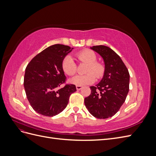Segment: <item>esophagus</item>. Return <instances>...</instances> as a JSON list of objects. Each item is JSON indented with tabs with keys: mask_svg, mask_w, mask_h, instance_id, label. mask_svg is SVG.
Segmentation results:
<instances>
[{
	"mask_svg": "<svg viewBox=\"0 0 156 156\" xmlns=\"http://www.w3.org/2000/svg\"><path fill=\"white\" fill-rule=\"evenodd\" d=\"M82 88H83V87H81V86H76V89L77 90H81Z\"/></svg>",
	"mask_w": 156,
	"mask_h": 156,
	"instance_id": "34e87169",
	"label": "esophagus"
}]
</instances>
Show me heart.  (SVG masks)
Wrapping results in <instances>:
<instances>
[{"mask_svg": "<svg viewBox=\"0 0 156 156\" xmlns=\"http://www.w3.org/2000/svg\"><path fill=\"white\" fill-rule=\"evenodd\" d=\"M75 57L79 62L87 64L84 75H79L71 80V83L77 86H84L93 83L96 80L103 77L105 72L103 63L97 61V55L92 51L84 49L75 54ZM62 69L65 73L73 76L77 73V65L70 56H66L62 64Z\"/></svg>", "mask_w": 156, "mask_h": 156, "instance_id": "heart-1", "label": "heart"}]
</instances>
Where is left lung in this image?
<instances>
[{"label":"left lung","mask_w":156,"mask_h":156,"mask_svg":"<svg viewBox=\"0 0 156 156\" xmlns=\"http://www.w3.org/2000/svg\"><path fill=\"white\" fill-rule=\"evenodd\" d=\"M91 49L103 57L105 72L100 83L90 87L91 94L84 99V105L94 117L108 119L125 102L129 89V73L119 55L108 47L96 45Z\"/></svg>","instance_id":"obj_1"}]
</instances>
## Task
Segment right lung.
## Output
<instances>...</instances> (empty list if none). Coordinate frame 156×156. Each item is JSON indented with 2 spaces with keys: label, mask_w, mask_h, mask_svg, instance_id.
Returning a JSON list of instances; mask_svg holds the SVG:
<instances>
[{
  "label": "right lung",
  "mask_w": 156,
  "mask_h": 156,
  "mask_svg": "<svg viewBox=\"0 0 156 156\" xmlns=\"http://www.w3.org/2000/svg\"><path fill=\"white\" fill-rule=\"evenodd\" d=\"M72 49L53 45L36 55L27 65L24 77L27 98L33 109L41 115L59 114L67 106L71 94L77 90L75 84L66 83L62 67L64 57Z\"/></svg>",
  "instance_id": "right-lung-1"
}]
</instances>
